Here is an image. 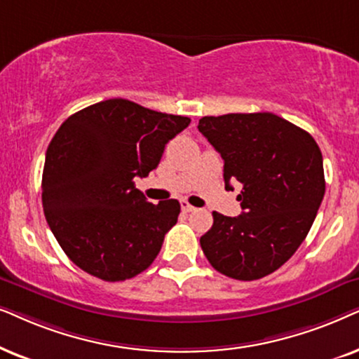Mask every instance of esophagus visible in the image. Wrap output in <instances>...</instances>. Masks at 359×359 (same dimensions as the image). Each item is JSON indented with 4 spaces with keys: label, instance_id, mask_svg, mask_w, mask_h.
Segmentation results:
<instances>
[{
    "label": "esophagus",
    "instance_id": "1",
    "mask_svg": "<svg viewBox=\"0 0 359 359\" xmlns=\"http://www.w3.org/2000/svg\"><path fill=\"white\" fill-rule=\"evenodd\" d=\"M180 207H182L184 212H195V207H192L187 200H180Z\"/></svg>",
    "mask_w": 359,
    "mask_h": 359
}]
</instances>
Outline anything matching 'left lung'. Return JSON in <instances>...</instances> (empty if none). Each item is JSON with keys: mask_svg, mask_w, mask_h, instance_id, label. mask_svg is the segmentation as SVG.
Instances as JSON below:
<instances>
[{"mask_svg": "<svg viewBox=\"0 0 359 359\" xmlns=\"http://www.w3.org/2000/svg\"><path fill=\"white\" fill-rule=\"evenodd\" d=\"M198 131L224 161V187L243 184V213L213 212L200 238L222 274L261 279L289 261L307 236L325 195L323 157L312 136L272 113L203 116Z\"/></svg>", "mask_w": 359, "mask_h": 359, "instance_id": "8db88e82", "label": "left lung"}]
</instances>
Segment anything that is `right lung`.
<instances>
[{"mask_svg":"<svg viewBox=\"0 0 359 359\" xmlns=\"http://www.w3.org/2000/svg\"><path fill=\"white\" fill-rule=\"evenodd\" d=\"M190 118L130 100L95 103L62 123L46 152L42 207L70 261L107 283L131 279L159 255L180 203L147 202L136 177L159 165Z\"/></svg>","mask_w":359,"mask_h":359,"instance_id":"obj_1","label":"right lung"}]
</instances>
